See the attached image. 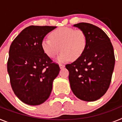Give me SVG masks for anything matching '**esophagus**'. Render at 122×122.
Listing matches in <instances>:
<instances>
[{"instance_id": "1", "label": "esophagus", "mask_w": 122, "mask_h": 122, "mask_svg": "<svg viewBox=\"0 0 122 122\" xmlns=\"http://www.w3.org/2000/svg\"><path fill=\"white\" fill-rule=\"evenodd\" d=\"M65 65H63V64H59V67H60V69H62L63 68H65Z\"/></svg>"}]
</instances>
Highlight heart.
I'll return each mask as SVG.
<instances>
[{"mask_svg": "<svg viewBox=\"0 0 122 122\" xmlns=\"http://www.w3.org/2000/svg\"><path fill=\"white\" fill-rule=\"evenodd\" d=\"M50 38L41 41V48L49 58H54L60 51L57 59L59 62H66L71 59L80 57L87 46V36L82 30L63 27L53 30L49 35Z\"/></svg>", "mask_w": 122, "mask_h": 122, "instance_id": "b5f03b06", "label": "heart"}]
</instances>
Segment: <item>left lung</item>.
Segmentation results:
<instances>
[{"mask_svg": "<svg viewBox=\"0 0 122 122\" xmlns=\"http://www.w3.org/2000/svg\"><path fill=\"white\" fill-rule=\"evenodd\" d=\"M73 26L85 32L87 46L80 57L65 66L71 89L80 100L96 101L111 84L115 65L113 46L105 32L94 25L81 22Z\"/></svg>", "mask_w": 122, "mask_h": 122, "instance_id": "left-lung-1", "label": "left lung"}]
</instances>
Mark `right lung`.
<instances>
[{
	"mask_svg": "<svg viewBox=\"0 0 122 122\" xmlns=\"http://www.w3.org/2000/svg\"><path fill=\"white\" fill-rule=\"evenodd\" d=\"M55 26L30 25L25 28L10 47L7 71L17 97L29 105L48 100L60 68L52 63L41 48V41Z\"/></svg>",
	"mask_w": 122,
	"mask_h": 122,
	"instance_id": "add662e5",
	"label": "right lung"
}]
</instances>
